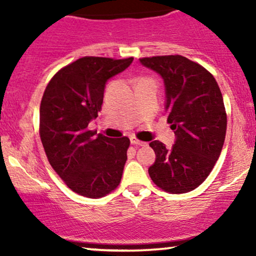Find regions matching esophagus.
<instances>
[{
    "instance_id": "esophagus-1",
    "label": "esophagus",
    "mask_w": 256,
    "mask_h": 256,
    "mask_svg": "<svg viewBox=\"0 0 256 256\" xmlns=\"http://www.w3.org/2000/svg\"><path fill=\"white\" fill-rule=\"evenodd\" d=\"M130 142H131V144L138 146H144L146 144V142H142V140H137L136 137H131V138H130Z\"/></svg>"
}]
</instances>
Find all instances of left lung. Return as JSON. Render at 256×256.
Segmentation results:
<instances>
[{
    "mask_svg": "<svg viewBox=\"0 0 256 256\" xmlns=\"http://www.w3.org/2000/svg\"><path fill=\"white\" fill-rule=\"evenodd\" d=\"M162 78L167 122L174 131L171 148L152 140V180L172 194L196 189L212 172L224 146L226 113L222 91L207 70L180 55L140 58Z\"/></svg>",
    "mask_w": 256,
    "mask_h": 256,
    "instance_id": "8db88e82",
    "label": "left lung"
}]
</instances>
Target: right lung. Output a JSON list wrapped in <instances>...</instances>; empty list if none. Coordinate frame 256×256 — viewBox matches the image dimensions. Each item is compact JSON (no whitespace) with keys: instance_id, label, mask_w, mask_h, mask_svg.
Listing matches in <instances>:
<instances>
[{"instance_id":"add662e5","label":"right lung","mask_w":256,"mask_h":256,"mask_svg":"<svg viewBox=\"0 0 256 256\" xmlns=\"http://www.w3.org/2000/svg\"><path fill=\"white\" fill-rule=\"evenodd\" d=\"M132 61L78 58L61 68L43 94L40 134L44 152L67 186L85 198H102L122 180L130 140L96 134L88 126L101 110L107 82Z\"/></svg>"}]
</instances>
